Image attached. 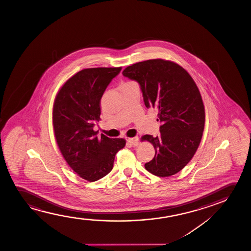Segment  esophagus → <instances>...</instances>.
<instances>
[{
	"label": "esophagus",
	"instance_id": "obj_1",
	"mask_svg": "<svg viewBox=\"0 0 251 251\" xmlns=\"http://www.w3.org/2000/svg\"><path fill=\"white\" fill-rule=\"evenodd\" d=\"M138 141H139L138 137L128 138L127 140V143L132 145V146H138V144H139Z\"/></svg>",
	"mask_w": 251,
	"mask_h": 251
}]
</instances>
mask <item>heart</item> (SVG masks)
I'll return each mask as SVG.
<instances>
[{"label": "heart", "mask_w": 251, "mask_h": 251, "mask_svg": "<svg viewBox=\"0 0 251 251\" xmlns=\"http://www.w3.org/2000/svg\"><path fill=\"white\" fill-rule=\"evenodd\" d=\"M131 83H134V82H132V81H128V82L124 83V84H123V85H127V84H131ZM123 85H122V86H123Z\"/></svg>", "instance_id": "1"}]
</instances>
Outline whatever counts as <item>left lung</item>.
Here are the masks:
<instances>
[{"label":"left lung","instance_id":"obj_1","mask_svg":"<svg viewBox=\"0 0 251 251\" xmlns=\"http://www.w3.org/2000/svg\"><path fill=\"white\" fill-rule=\"evenodd\" d=\"M123 75L141 86L145 105L158 110L160 135L146 134L154 158L145 164L153 175L167 177L184 168L196 153L205 126V107L192 77L176 62L151 59L128 66Z\"/></svg>","mask_w":251,"mask_h":251}]
</instances>
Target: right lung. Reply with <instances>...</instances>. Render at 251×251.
<instances>
[{
  "mask_svg": "<svg viewBox=\"0 0 251 251\" xmlns=\"http://www.w3.org/2000/svg\"><path fill=\"white\" fill-rule=\"evenodd\" d=\"M121 69H82L63 84L54 101L52 122L59 150L73 171L88 182L109 174L117 151L126 145L123 138L103 134L99 138L93 130L100 120L101 98Z\"/></svg>",
  "mask_w": 251,
  "mask_h": 251,
  "instance_id": "obj_1",
  "label": "right lung"
}]
</instances>
